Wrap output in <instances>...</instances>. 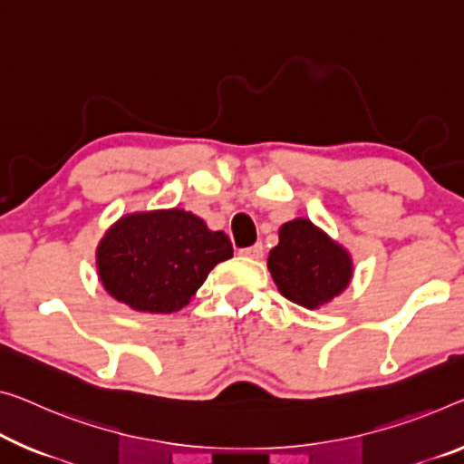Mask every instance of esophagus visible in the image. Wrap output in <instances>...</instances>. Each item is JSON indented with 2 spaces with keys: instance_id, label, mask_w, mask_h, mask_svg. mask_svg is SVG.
<instances>
[{
  "instance_id": "esophagus-1",
  "label": "esophagus",
  "mask_w": 464,
  "mask_h": 464,
  "mask_svg": "<svg viewBox=\"0 0 464 464\" xmlns=\"http://www.w3.org/2000/svg\"><path fill=\"white\" fill-rule=\"evenodd\" d=\"M240 255L242 256H248V259H261V256H263V245H261V242H256V245H253V246L242 248Z\"/></svg>"
}]
</instances>
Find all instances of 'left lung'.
I'll return each mask as SVG.
<instances>
[{"label":"left lung","mask_w":464,"mask_h":464,"mask_svg":"<svg viewBox=\"0 0 464 464\" xmlns=\"http://www.w3.org/2000/svg\"><path fill=\"white\" fill-rule=\"evenodd\" d=\"M267 267L282 296L304 309L327 304L353 277L346 248L304 218L280 227V242L269 251Z\"/></svg>","instance_id":"left-lung-1"}]
</instances>
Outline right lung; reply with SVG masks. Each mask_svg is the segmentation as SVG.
<instances>
[{
	"label": "right lung",
	"instance_id": "1",
	"mask_svg": "<svg viewBox=\"0 0 464 464\" xmlns=\"http://www.w3.org/2000/svg\"><path fill=\"white\" fill-rule=\"evenodd\" d=\"M232 256L230 238L211 232L195 213H130L97 246L103 288L134 311L174 313L188 304L219 261Z\"/></svg>",
	"mask_w": 464,
	"mask_h": 464
}]
</instances>
